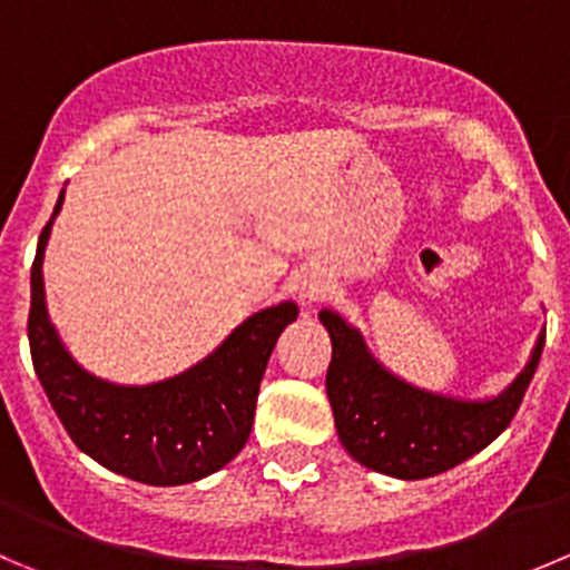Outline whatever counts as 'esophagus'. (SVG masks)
<instances>
[{
  "instance_id": "1",
  "label": "esophagus",
  "mask_w": 570,
  "mask_h": 570,
  "mask_svg": "<svg viewBox=\"0 0 570 570\" xmlns=\"http://www.w3.org/2000/svg\"><path fill=\"white\" fill-rule=\"evenodd\" d=\"M295 289H297V295H301V301H306V303L320 301V297H323V292H325L323 275H320L317 269H308V273H303L301 278H297Z\"/></svg>"
}]
</instances>
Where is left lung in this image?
<instances>
[{
  "instance_id": "1",
  "label": "left lung",
  "mask_w": 570,
  "mask_h": 570,
  "mask_svg": "<svg viewBox=\"0 0 570 570\" xmlns=\"http://www.w3.org/2000/svg\"><path fill=\"white\" fill-rule=\"evenodd\" d=\"M331 336L325 375L336 434L358 465L395 479H429L488 449L515 417L543 353L540 331L527 367L493 397H454L420 390L370 353L362 331L323 308Z\"/></svg>"
}]
</instances>
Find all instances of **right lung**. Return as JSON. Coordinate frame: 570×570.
<instances>
[{"label":"right lung","instance_id":"add662e5","mask_svg":"<svg viewBox=\"0 0 570 570\" xmlns=\"http://www.w3.org/2000/svg\"><path fill=\"white\" fill-rule=\"evenodd\" d=\"M41 230L30 273L32 367L69 438L108 471L156 488L206 479L228 465L253 429L256 397L281 331L297 320V303L281 301L236 325L223 345L173 379L114 384L88 373L66 351L47 312L43 250L63 208Z\"/></svg>","mask_w":570,"mask_h":570}]
</instances>
